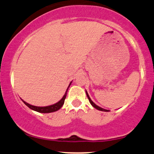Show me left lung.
Wrapping results in <instances>:
<instances>
[{"label":"left lung","mask_w":154,"mask_h":154,"mask_svg":"<svg viewBox=\"0 0 154 154\" xmlns=\"http://www.w3.org/2000/svg\"><path fill=\"white\" fill-rule=\"evenodd\" d=\"M86 96H87L88 99H89V103H91V105H92V106L94 107V108H95L96 109H97V110H101V111H105V112H108V111H109V110H105V109H104V108H100V107L98 106V105H97L96 104H94V103H93V102H92V100H91L90 99V97H89V94H88V93L86 92Z\"/></svg>","instance_id":"left-lung-1"}]
</instances>
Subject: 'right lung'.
Listing matches in <instances>:
<instances>
[{"label": "right lung", "instance_id": "add662e5", "mask_svg": "<svg viewBox=\"0 0 154 154\" xmlns=\"http://www.w3.org/2000/svg\"><path fill=\"white\" fill-rule=\"evenodd\" d=\"M70 84H71V82H70V84H69L68 89H67L66 91H65V94H64V96L63 97V98H62V99L60 100V101L57 102V103H55V104H54V105H49V106H45V107L34 106V105H32L29 104V103H26V102L24 101L23 100H22V101H23V103H25V104L27 105V107H28V108H30V109L35 110V111L39 112V113H52V112L57 111V110H58L59 109H60V108H62V106H63V104H64V102H65V97H66L67 92H68V88L70 87Z\"/></svg>", "mask_w": 154, "mask_h": 154}]
</instances>
